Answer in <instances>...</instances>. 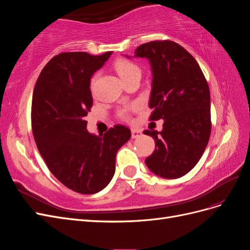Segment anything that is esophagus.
<instances>
[{"instance_id":"1","label":"esophagus","mask_w":250,"mask_h":250,"mask_svg":"<svg viewBox=\"0 0 250 250\" xmlns=\"http://www.w3.org/2000/svg\"><path fill=\"white\" fill-rule=\"evenodd\" d=\"M142 131L138 130V129H131V138L132 139H138L140 137H142Z\"/></svg>"}]
</instances>
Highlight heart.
I'll return each mask as SVG.
<instances>
[{
    "mask_svg": "<svg viewBox=\"0 0 250 250\" xmlns=\"http://www.w3.org/2000/svg\"><path fill=\"white\" fill-rule=\"evenodd\" d=\"M115 69H116L119 76L121 77V79H122L123 81L134 76V75L141 74L140 67L137 64L130 62V60L123 59V58L118 59L115 62ZM94 81H95V78H93L92 81H90V85H92V87L94 85ZM120 116L124 119H127L128 118L127 109L120 110Z\"/></svg>",
    "mask_w": 250,
    "mask_h": 250,
    "instance_id": "heart-1",
    "label": "heart"
}]
</instances>
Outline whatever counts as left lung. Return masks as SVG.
Returning <instances> with one entry per match:
<instances>
[{"mask_svg": "<svg viewBox=\"0 0 250 250\" xmlns=\"http://www.w3.org/2000/svg\"><path fill=\"white\" fill-rule=\"evenodd\" d=\"M134 57H145L151 65L149 107L153 112L150 120H164L162 131H144L155 142V150L145 163L157 176L179 178L195 167L208 143V82L195 58L174 42L143 43L135 49Z\"/></svg>", "mask_w": 250, "mask_h": 250, "instance_id": "obj_1", "label": "left lung"}]
</instances>
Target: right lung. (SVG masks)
Instances as JSON below:
<instances>
[{
    "label": "right lung",
    "instance_id": "obj_1",
    "mask_svg": "<svg viewBox=\"0 0 250 250\" xmlns=\"http://www.w3.org/2000/svg\"><path fill=\"white\" fill-rule=\"evenodd\" d=\"M111 53L58 54L43 67L33 90L31 122L37 149L53 175L80 194L98 193L110 183L118 150L131 137L123 125L103 135L86 129L85 117L93 106L90 78Z\"/></svg>",
    "mask_w": 250,
    "mask_h": 250
}]
</instances>
